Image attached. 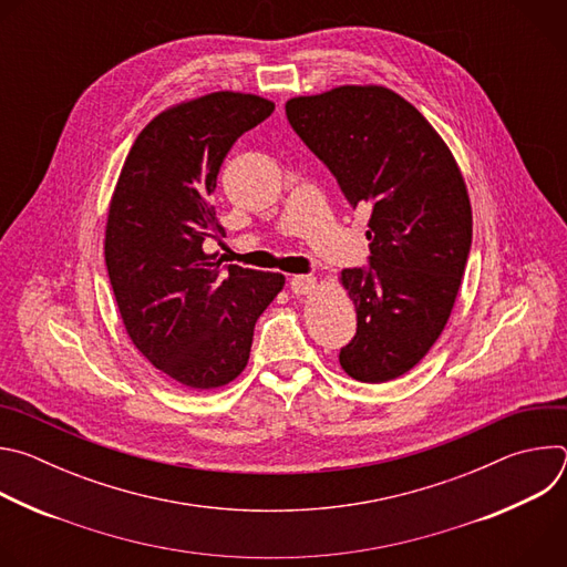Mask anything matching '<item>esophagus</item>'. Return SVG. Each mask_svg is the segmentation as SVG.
Instances as JSON below:
<instances>
[{
	"label": "esophagus",
	"instance_id": "1",
	"mask_svg": "<svg viewBox=\"0 0 567 567\" xmlns=\"http://www.w3.org/2000/svg\"><path fill=\"white\" fill-rule=\"evenodd\" d=\"M289 287H291V291H293L296 296H305V293H311V291L316 289V278L300 274V276H293V278L289 280Z\"/></svg>",
	"mask_w": 567,
	"mask_h": 567
}]
</instances>
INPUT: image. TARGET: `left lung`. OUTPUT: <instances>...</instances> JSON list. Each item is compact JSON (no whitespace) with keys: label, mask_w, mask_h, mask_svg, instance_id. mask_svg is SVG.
Wrapping results in <instances>:
<instances>
[{"label":"left lung","mask_w":567,"mask_h":567,"mask_svg":"<svg viewBox=\"0 0 567 567\" xmlns=\"http://www.w3.org/2000/svg\"><path fill=\"white\" fill-rule=\"evenodd\" d=\"M302 143L330 168L350 206H368L370 258L343 269L357 334L341 368L383 383L415 368L451 316L471 251V202L433 125L379 85H343L285 105Z\"/></svg>","instance_id":"left-lung-1"}]
</instances>
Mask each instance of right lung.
<instances>
[{
    "label": "right lung",
    "mask_w": 567,
    "mask_h": 567,
    "mask_svg": "<svg viewBox=\"0 0 567 567\" xmlns=\"http://www.w3.org/2000/svg\"><path fill=\"white\" fill-rule=\"evenodd\" d=\"M274 103L215 92L154 116L118 175L105 226V265L136 350L193 390L230 383L249 363L260 313L285 276L219 267L204 254L224 235L210 195L233 143Z\"/></svg>",
    "instance_id": "right-lung-1"
}]
</instances>
